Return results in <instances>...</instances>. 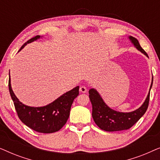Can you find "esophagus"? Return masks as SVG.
Returning a JSON list of instances; mask_svg holds the SVG:
<instances>
[{"label": "esophagus", "mask_w": 160, "mask_h": 160, "mask_svg": "<svg viewBox=\"0 0 160 160\" xmlns=\"http://www.w3.org/2000/svg\"><path fill=\"white\" fill-rule=\"evenodd\" d=\"M79 91L81 92L82 93H86L87 89V87H84V86H82L80 87V89H79Z\"/></svg>", "instance_id": "esophagus-1"}]
</instances>
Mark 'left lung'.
<instances>
[{"label":"left lung","instance_id":"left-lung-1","mask_svg":"<svg viewBox=\"0 0 160 160\" xmlns=\"http://www.w3.org/2000/svg\"><path fill=\"white\" fill-rule=\"evenodd\" d=\"M131 42L138 50L148 57V54L140 45L138 41L132 36L129 37ZM153 78L149 92L142 106L132 112L124 113L113 110L103 101L102 98L95 89L89 90V97L92 106V118L95 124L102 130L108 132L128 130L132 127L146 113L149 102L150 90L152 87Z\"/></svg>","mask_w":160,"mask_h":160}]
</instances>
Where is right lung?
I'll return each mask as SVG.
<instances>
[{
  "label": "right lung",
  "mask_w": 160,
  "mask_h": 160,
  "mask_svg": "<svg viewBox=\"0 0 160 160\" xmlns=\"http://www.w3.org/2000/svg\"><path fill=\"white\" fill-rule=\"evenodd\" d=\"M40 38V36H36L30 39L22 46L19 52L21 51L28 43L38 40ZM10 79L9 78L8 89L11 97L14 102L19 119L25 125L36 132L42 133L55 132L65 125L70 116L72 103L79 93V87L77 86L67 92L47 106L31 107L25 106L16 97L12 89Z\"/></svg>",
  "instance_id": "1"
}]
</instances>
